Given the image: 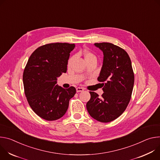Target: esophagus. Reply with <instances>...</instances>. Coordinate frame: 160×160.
Wrapping results in <instances>:
<instances>
[{
  "instance_id": "1",
  "label": "esophagus",
  "mask_w": 160,
  "mask_h": 160,
  "mask_svg": "<svg viewBox=\"0 0 160 160\" xmlns=\"http://www.w3.org/2000/svg\"><path fill=\"white\" fill-rule=\"evenodd\" d=\"M84 90V89L83 88L78 87V88H76V92H77L78 93H79V92H82Z\"/></svg>"
}]
</instances>
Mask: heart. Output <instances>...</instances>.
I'll return each mask as SVG.
<instances>
[{
  "instance_id": "b5f03b06",
  "label": "heart",
  "mask_w": 160,
  "mask_h": 160,
  "mask_svg": "<svg viewBox=\"0 0 160 160\" xmlns=\"http://www.w3.org/2000/svg\"><path fill=\"white\" fill-rule=\"evenodd\" d=\"M83 57L84 58L86 61V63L90 62L91 61H93V60H96L97 61V57L96 55L94 54L93 52L90 51H84L83 52ZM73 60V57H71L69 58L68 61V65H70L71 62Z\"/></svg>"
}]
</instances>
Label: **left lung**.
I'll return each instance as SVG.
<instances>
[{"label":"left lung","mask_w":160,"mask_h":160,"mask_svg":"<svg viewBox=\"0 0 160 160\" xmlns=\"http://www.w3.org/2000/svg\"><path fill=\"white\" fill-rule=\"evenodd\" d=\"M102 51L103 65L98 81L102 83L101 97L90 92V100L86 109L95 119L111 122L125 111L130 102L134 84V74L128 53L121 48L109 42L95 43Z\"/></svg>","instance_id":"8db88e82"}]
</instances>
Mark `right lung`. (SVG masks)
I'll return each mask as SVG.
<instances>
[{"instance_id":"add662e5","label":"right lung","mask_w":160,"mask_h":160,"mask_svg":"<svg viewBox=\"0 0 160 160\" xmlns=\"http://www.w3.org/2000/svg\"><path fill=\"white\" fill-rule=\"evenodd\" d=\"M74 44L51 43L40 46L30 57L23 82L25 94L33 112L47 121H55L67 112L69 100L76 94L73 86H58L57 78L67 72L70 52Z\"/></svg>"}]
</instances>
